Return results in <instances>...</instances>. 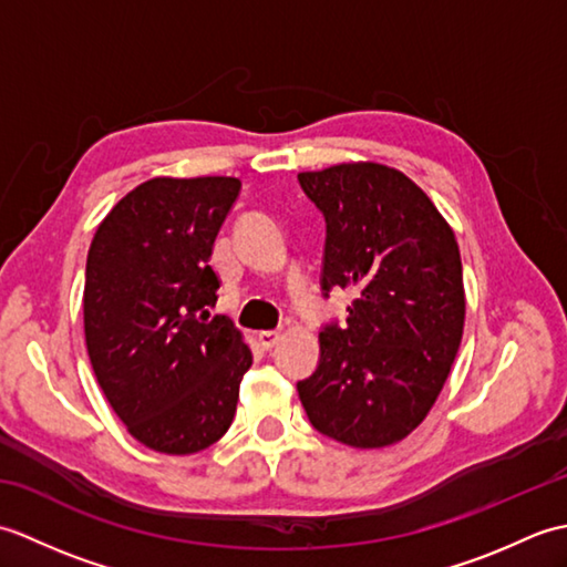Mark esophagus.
Here are the masks:
<instances>
[{"instance_id":"esophagus-1","label":"esophagus","mask_w":567,"mask_h":567,"mask_svg":"<svg viewBox=\"0 0 567 567\" xmlns=\"http://www.w3.org/2000/svg\"><path fill=\"white\" fill-rule=\"evenodd\" d=\"M282 339V331H260L258 333V343L265 348V351H270Z\"/></svg>"}]
</instances>
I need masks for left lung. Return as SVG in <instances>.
<instances>
[{"label":"left lung","mask_w":567,"mask_h":567,"mask_svg":"<svg viewBox=\"0 0 567 567\" xmlns=\"http://www.w3.org/2000/svg\"><path fill=\"white\" fill-rule=\"evenodd\" d=\"M327 221L321 290H353L343 327L319 333V365L297 382L323 436L382 449L436 402L463 339L465 290L453 228L404 173L343 163L299 173Z\"/></svg>","instance_id":"obj_1"}]
</instances>
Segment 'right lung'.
Returning <instances> with one entry per match:
<instances>
[{
  "label": "right lung",
  "instance_id": "right-lung-1",
  "mask_svg": "<svg viewBox=\"0 0 567 567\" xmlns=\"http://www.w3.org/2000/svg\"><path fill=\"white\" fill-rule=\"evenodd\" d=\"M236 177H153L104 216L84 272V341L131 436L167 455L209 449L236 414L252 363L231 319H209L214 238Z\"/></svg>",
  "mask_w": 567,
  "mask_h": 567
}]
</instances>
